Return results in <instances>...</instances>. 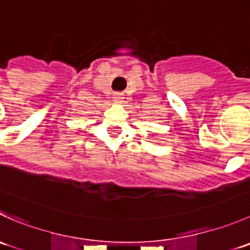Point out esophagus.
Listing matches in <instances>:
<instances>
[{
    "instance_id": "obj_1",
    "label": "esophagus",
    "mask_w": 250,
    "mask_h": 250,
    "mask_svg": "<svg viewBox=\"0 0 250 250\" xmlns=\"http://www.w3.org/2000/svg\"><path fill=\"white\" fill-rule=\"evenodd\" d=\"M122 99H123V97L121 93H115V94H113V102L121 103L122 102Z\"/></svg>"
}]
</instances>
